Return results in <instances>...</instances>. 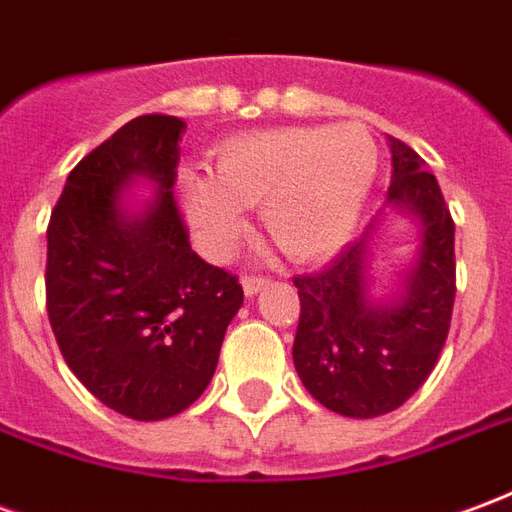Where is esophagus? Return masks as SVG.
<instances>
[{
    "label": "esophagus",
    "instance_id": "obj_1",
    "mask_svg": "<svg viewBox=\"0 0 512 512\" xmlns=\"http://www.w3.org/2000/svg\"><path fill=\"white\" fill-rule=\"evenodd\" d=\"M266 282H268V277H260V274H249V277L241 279V285H244L246 296H255L257 290L263 288Z\"/></svg>",
    "mask_w": 512,
    "mask_h": 512
}]
</instances>
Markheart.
I'll list each match as a JSON object with an SVG mask.
<instances>
[{"mask_svg": "<svg viewBox=\"0 0 512 512\" xmlns=\"http://www.w3.org/2000/svg\"><path fill=\"white\" fill-rule=\"evenodd\" d=\"M378 169L365 126H288L224 139L211 175L183 172L180 205L205 252L222 255L257 208L279 252L326 260L354 235Z\"/></svg>", "mask_w": 512, "mask_h": 512, "instance_id": "1", "label": "heart"}]
</instances>
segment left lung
<instances>
[{"instance_id":"1","label":"left lung","mask_w":512,"mask_h":512,"mask_svg":"<svg viewBox=\"0 0 512 512\" xmlns=\"http://www.w3.org/2000/svg\"><path fill=\"white\" fill-rule=\"evenodd\" d=\"M389 150L386 202L419 224L417 263L403 279V293L392 301L367 296V255L378 219L323 271L293 279L301 301L296 373L321 406L356 419L395 411L428 381L455 304V222L439 180L406 142L389 136Z\"/></svg>"}]
</instances>
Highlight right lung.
<instances>
[{"label": "right lung", "instance_id": "obj_1", "mask_svg": "<svg viewBox=\"0 0 512 512\" xmlns=\"http://www.w3.org/2000/svg\"><path fill=\"white\" fill-rule=\"evenodd\" d=\"M183 128L172 115L117 128L71 169L46 230V310L62 359L104 406L139 422L175 417L205 392L244 304L238 277L189 244L172 194ZM134 174L159 186L139 217L119 205Z\"/></svg>", "mask_w": 512, "mask_h": 512}]
</instances>
